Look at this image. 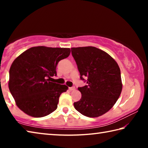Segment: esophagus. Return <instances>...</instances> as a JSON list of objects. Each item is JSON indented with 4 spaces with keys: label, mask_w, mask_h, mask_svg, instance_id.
Listing matches in <instances>:
<instances>
[{
    "label": "esophagus",
    "mask_w": 148,
    "mask_h": 148,
    "mask_svg": "<svg viewBox=\"0 0 148 148\" xmlns=\"http://www.w3.org/2000/svg\"><path fill=\"white\" fill-rule=\"evenodd\" d=\"M69 89L71 90V91H74V90L76 89V87H75L74 86H72V87H69Z\"/></svg>",
    "instance_id": "obj_1"
}]
</instances>
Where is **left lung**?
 <instances>
[{"label":"left lung","mask_w":148,"mask_h":148,"mask_svg":"<svg viewBox=\"0 0 148 148\" xmlns=\"http://www.w3.org/2000/svg\"><path fill=\"white\" fill-rule=\"evenodd\" d=\"M71 51L80 79L87 82L86 86L78 87L82 98L74 103L75 109L87 117L101 116L114 106L121 92L118 64L110 55L95 47H72Z\"/></svg>","instance_id":"obj_1"}]
</instances>
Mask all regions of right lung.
Wrapping results in <instances>:
<instances>
[{"label": "right lung", "mask_w": 148, "mask_h": 148, "mask_svg": "<svg viewBox=\"0 0 148 148\" xmlns=\"http://www.w3.org/2000/svg\"><path fill=\"white\" fill-rule=\"evenodd\" d=\"M70 53V48L32 47L14 60L8 87L20 110L32 117H42L57 109L60 95L68 87L50 79L57 76L58 62Z\"/></svg>", "instance_id": "obj_1"}]
</instances>
